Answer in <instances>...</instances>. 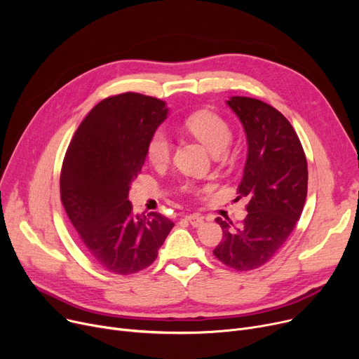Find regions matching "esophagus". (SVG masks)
<instances>
[{
    "instance_id": "esophagus-1",
    "label": "esophagus",
    "mask_w": 359,
    "mask_h": 359,
    "mask_svg": "<svg viewBox=\"0 0 359 359\" xmlns=\"http://www.w3.org/2000/svg\"><path fill=\"white\" fill-rule=\"evenodd\" d=\"M184 219H186L187 222H191V225H194V227H201V225L203 224V218H202L201 215H196V214H194V215H186Z\"/></svg>"
}]
</instances>
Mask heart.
<instances>
[{
	"label": "heart",
	"mask_w": 359,
	"mask_h": 359,
	"mask_svg": "<svg viewBox=\"0 0 359 359\" xmlns=\"http://www.w3.org/2000/svg\"><path fill=\"white\" fill-rule=\"evenodd\" d=\"M184 128L206 145L212 154H221L233 140L230 125L217 113L196 111L184 119ZM173 144L164 129H157L147 144L148 160L154 165H163L172 157Z\"/></svg>",
	"instance_id": "b5f03b06"
}]
</instances>
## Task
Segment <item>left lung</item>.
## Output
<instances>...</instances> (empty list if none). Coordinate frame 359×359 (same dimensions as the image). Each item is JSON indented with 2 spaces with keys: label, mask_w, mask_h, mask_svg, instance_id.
Listing matches in <instances>:
<instances>
[{
  "label": "left lung",
  "mask_w": 359,
  "mask_h": 359,
  "mask_svg": "<svg viewBox=\"0 0 359 359\" xmlns=\"http://www.w3.org/2000/svg\"><path fill=\"white\" fill-rule=\"evenodd\" d=\"M227 104L248 138L237 199L248 198L249 203L240 227L215 219L222 240L214 255L236 271H252L278 253L299 219L307 198V160L294 128L275 107L241 96Z\"/></svg>",
  "instance_id": "obj_1"
}]
</instances>
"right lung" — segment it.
<instances>
[{
    "label": "right lung",
    "mask_w": 359,
    "mask_h": 359,
    "mask_svg": "<svg viewBox=\"0 0 359 359\" xmlns=\"http://www.w3.org/2000/svg\"><path fill=\"white\" fill-rule=\"evenodd\" d=\"M167 113L156 97L118 94L90 110L68 145L61 201L83 246L109 272L130 275L148 268L175 225L158 212L134 215L128 201L148 140Z\"/></svg>",
    "instance_id": "obj_1"
}]
</instances>
